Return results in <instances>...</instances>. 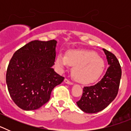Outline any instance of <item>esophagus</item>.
Returning a JSON list of instances; mask_svg holds the SVG:
<instances>
[{"label": "esophagus", "mask_w": 131, "mask_h": 131, "mask_svg": "<svg viewBox=\"0 0 131 131\" xmlns=\"http://www.w3.org/2000/svg\"><path fill=\"white\" fill-rule=\"evenodd\" d=\"M64 82L66 83H67V84H73L72 82L70 81H69V79H65Z\"/></svg>", "instance_id": "obj_1"}]
</instances>
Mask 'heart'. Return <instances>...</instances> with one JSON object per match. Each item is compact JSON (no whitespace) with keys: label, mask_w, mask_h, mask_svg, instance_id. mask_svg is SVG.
I'll list each match as a JSON object with an SVG mask.
<instances>
[{"label":"heart","mask_w":131,"mask_h":131,"mask_svg":"<svg viewBox=\"0 0 131 131\" xmlns=\"http://www.w3.org/2000/svg\"><path fill=\"white\" fill-rule=\"evenodd\" d=\"M56 65L60 69L73 66V78L81 83H91L100 78L104 71V60L98 54L90 50H71L66 55L59 54L56 59Z\"/></svg>","instance_id":"obj_1"}]
</instances>
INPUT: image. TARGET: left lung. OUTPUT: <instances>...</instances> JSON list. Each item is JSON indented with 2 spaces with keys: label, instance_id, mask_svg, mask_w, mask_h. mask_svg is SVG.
Returning <instances> with one entry per match:
<instances>
[{
  "label": "left lung",
  "instance_id": "1",
  "mask_svg": "<svg viewBox=\"0 0 131 131\" xmlns=\"http://www.w3.org/2000/svg\"><path fill=\"white\" fill-rule=\"evenodd\" d=\"M103 50L110 65L106 74L97 84L84 86L81 98L77 102L79 107L86 113L103 110L115 99L119 91L122 73L119 60L111 52L104 48Z\"/></svg>",
  "mask_w": 131,
  "mask_h": 131
}]
</instances>
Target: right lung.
<instances>
[{"mask_svg":"<svg viewBox=\"0 0 131 131\" xmlns=\"http://www.w3.org/2000/svg\"><path fill=\"white\" fill-rule=\"evenodd\" d=\"M57 41L33 40L14 54L6 75L12 100L24 110H35L48 102L52 91L64 79L52 68Z\"/></svg>","mask_w":131,"mask_h":131,"instance_id":"obj_1","label":"right lung"}]
</instances>
